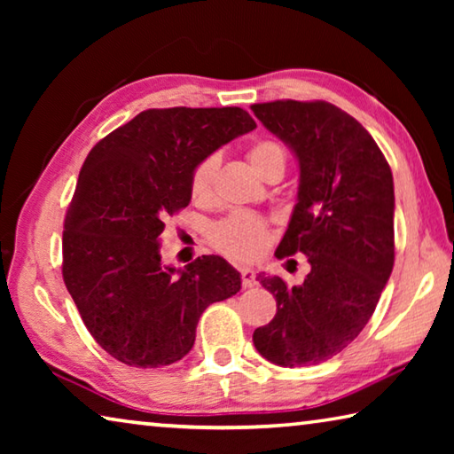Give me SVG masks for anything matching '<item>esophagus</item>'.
I'll list each match as a JSON object with an SVG mask.
<instances>
[{
	"label": "esophagus",
	"mask_w": 454,
	"mask_h": 454,
	"mask_svg": "<svg viewBox=\"0 0 454 454\" xmlns=\"http://www.w3.org/2000/svg\"><path fill=\"white\" fill-rule=\"evenodd\" d=\"M240 278H242V286H244V288H252V286H256V284H258L256 272L250 270V268H242V270H240Z\"/></svg>",
	"instance_id": "1"
}]
</instances>
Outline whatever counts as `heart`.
I'll list each match as a JSON object with an SVG mask.
<instances>
[{
    "instance_id": "heart-1",
    "label": "heart",
    "mask_w": 454,
    "mask_h": 454,
    "mask_svg": "<svg viewBox=\"0 0 454 454\" xmlns=\"http://www.w3.org/2000/svg\"><path fill=\"white\" fill-rule=\"evenodd\" d=\"M248 162L254 170L262 176L266 170L278 166L284 170L286 166V150L278 142L258 140L248 148ZM218 172V156H206L194 166L190 174V196L198 204H206L212 200L214 178ZM268 242V228L264 220L254 214L234 212L228 218L218 222L212 230V244L222 254L238 260V262H248L254 260L264 250Z\"/></svg>"
}]
</instances>
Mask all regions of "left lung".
<instances>
[{
    "instance_id": "1",
    "label": "left lung",
    "mask_w": 454,
    "mask_h": 454,
    "mask_svg": "<svg viewBox=\"0 0 454 454\" xmlns=\"http://www.w3.org/2000/svg\"><path fill=\"white\" fill-rule=\"evenodd\" d=\"M296 153L298 202L276 256L310 262L301 286L258 274L276 314L254 330L256 350L278 366H314L344 350L371 320L395 264V186L372 136L322 99L252 106Z\"/></svg>"
}]
</instances>
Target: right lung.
Masks as SVG:
<instances>
[{"label": "right lung", "mask_w": 454, "mask_h": 454, "mask_svg": "<svg viewBox=\"0 0 454 454\" xmlns=\"http://www.w3.org/2000/svg\"><path fill=\"white\" fill-rule=\"evenodd\" d=\"M256 121L242 107H153L99 140L64 220L66 288L107 355L137 368L178 363L212 302L240 290L220 256L162 264L166 220L190 204V174Z\"/></svg>", "instance_id": "obj_1"}]
</instances>
